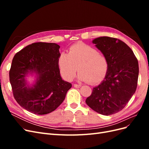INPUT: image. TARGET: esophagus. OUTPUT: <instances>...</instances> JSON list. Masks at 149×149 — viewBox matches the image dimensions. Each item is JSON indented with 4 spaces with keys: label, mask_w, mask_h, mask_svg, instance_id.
Here are the masks:
<instances>
[{
    "label": "esophagus",
    "mask_w": 149,
    "mask_h": 149,
    "mask_svg": "<svg viewBox=\"0 0 149 149\" xmlns=\"http://www.w3.org/2000/svg\"><path fill=\"white\" fill-rule=\"evenodd\" d=\"M81 86V84H74V87L76 88H80Z\"/></svg>",
    "instance_id": "esophagus-1"
}]
</instances>
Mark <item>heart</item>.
<instances>
[{
    "instance_id": "1",
    "label": "heart",
    "mask_w": 149,
    "mask_h": 149,
    "mask_svg": "<svg viewBox=\"0 0 149 149\" xmlns=\"http://www.w3.org/2000/svg\"><path fill=\"white\" fill-rule=\"evenodd\" d=\"M62 77L71 81L77 68L79 71L78 79L81 81L95 84L105 78L108 69L106 57L88 45L79 43L71 46L67 53H62L58 60Z\"/></svg>"
}]
</instances>
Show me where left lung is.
<instances>
[{"mask_svg":"<svg viewBox=\"0 0 149 149\" xmlns=\"http://www.w3.org/2000/svg\"><path fill=\"white\" fill-rule=\"evenodd\" d=\"M92 42L106 57L108 69L104 79L93 88L86 102L99 114H114L123 109L136 92L138 61L130 48L119 39L101 37Z\"/></svg>","mask_w":149,"mask_h":149,"instance_id":"1","label":"left lung"}]
</instances>
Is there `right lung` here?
Wrapping results in <instances>:
<instances>
[{"instance_id":"1","label":"right lung","mask_w":149,"mask_h":149,"mask_svg":"<svg viewBox=\"0 0 149 149\" xmlns=\"http://www.w3.org/2000/svg\"><path fill=\"white\" fill-rule=\"evenodd\" d=\"M60 48L55 43H33L13 58L9 78L13 96L31 113L43 115L55 111L72 86L60 76ZM29 77H34L31 83Z\"/></svg>"}]
</instances>
